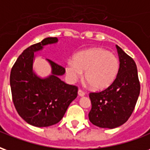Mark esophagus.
Returning a JSON list of instances; mask_svg holds the SVG:
<instances>
[{
  "label": "esophagus",
  "instance_id": "34e87169",
  "mask_svg": "<svg viewBox=\"0 0 150 150\" xmlns=\"http://www.w3.org/2000/svg\"><path fill=\"white\" fill-rule=\"evenodd\" d=\"M78 95L79 96H84L85 93L83 92V91H82V90H80V89H79V90L78 91Z\"/></svg>",
  "mask_w": 150,
  "mask_h": 150
}]
</instances>
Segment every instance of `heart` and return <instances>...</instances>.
Instances as JSON below:
<instances>
[{
    "label": "heart",
    "instance_id": "1",
    "mask_svg": "<svg viewBox=\"0 0 150 150\" xmlns=\"http://www.w3.org/2000/svg\"><path fill=\"white\" fill-rule=\"evenodd\" d=\"M120 62L114 54L100 47L82 50L66 62V75L71 83L84 79L91 88L101 90L109 87L119 72Z\"/></svg>",
    "mask_w": 150,
    "mask_h": 150
}]
</instances>
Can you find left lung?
<instances>
[{"instance_id":"1","label":"left lung","mask_w":150,"mask_h":150,"mask_svg":"<svg viewBox=\"0 0 150 150\" xmlns=\"http://www.w3.org/2000/svg\"><path fill=\"white\" fill-rule=\"evenodd\" d=\"M120 69L116 79L100 92L90 93L89 120L100 128L115 129L129 120L140 94V82L134 60L116 45Z\"/></svg>"}]
</instances>
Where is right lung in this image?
<instances>
[{
  "label": "right lung",
  "instance_id": "obj_1",
  "mask_svg": "<svg viewBox=\"0 0 150 150\" xmlns=\"http://www.w3.org/2000/svg\"><path fill=\"white\" fill-rule=\"evenodd\" d=\"M57 38H46L29 46L13 66L10 87L15 108L25 122L35 127H48L59 123L67 108L77 97L78 88L61 80L65 69L46 59L51 74L42 78L33 70L35 52L46 45L58 42Z\"/></svg>",
  "mask_w": 150,
  "mask_h": 150
}]
</instances>
